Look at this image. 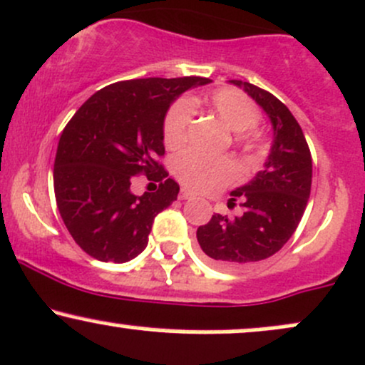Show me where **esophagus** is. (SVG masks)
Masks as SVG:
<instances>
[{
  "mask_svg": "<svg viewBox=\"0 0 365 365\" xmlns=\"http://www.w3.org/2000/svg\"><path fill=\"white\" fill-rule=\"evenodd\" d=\"M192 197H194V194H192L190 190L182 189V192H180V199H182V201H187V199H192Z\"/></svg>",
  "mask_w": 365,
  "mask_h": 365,
  "instance_id": "obj_1",
  "label": "esophagus"
}]
</instances>
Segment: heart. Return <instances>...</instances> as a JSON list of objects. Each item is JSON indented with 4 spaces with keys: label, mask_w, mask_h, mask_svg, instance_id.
<instances>
[{
    "label": "heart",
    "mask_w": 365,
    "mask_h": 365,
    "mask_svg": "<svg viewBox=\"0 0 365 365\" xmlns=\"http://www.w3.org/2000/svg\"><path fill=\"white\" fill-rule=\"evenodd\" d=\"M211 110L227 130L239 133V142L246 149H255L259 142L256 123L259 110L250 97L232 88H222L211 93ZM195 115L194 102L180 98L168 110L164 119V143L171 149L180 147L189 137V130ZM175 175L187 189L195 192H215L230 185L241 176L237 163L230 158H211L197 150H185L175 159Z\"/></svg>",
    "instance_id": "1"
}]
</instances>
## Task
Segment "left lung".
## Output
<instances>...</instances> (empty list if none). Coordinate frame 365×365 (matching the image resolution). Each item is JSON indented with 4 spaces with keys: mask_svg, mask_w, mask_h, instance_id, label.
<instances>
[{
    "mask_svg": "<svg viewBox=\"0 0 365 365\" xmlns=\"http://www.w3.org/2000/svg\"><path fill=\"white\" fill-rule=\"evenodd\" d=\"M232 83L267 112L274 140L263 170L230 192L228 206L239 201L242 213L234 218L213 215L197 228L204 255L222 268H241L277 253L294 234L312 189L310 149L291 110L262 88L237 79Z\"/></svg>",
    "mask_w": 365,
    "mask_h": 365,
    "instance_id": "obj_1",
    "label": "left lung"
}]
</instances>
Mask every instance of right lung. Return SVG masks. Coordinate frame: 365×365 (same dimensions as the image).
Masks as SVG:
<instances>
[{"label": "right lung", "instance_id": "obj_1", "mask_svg": "<svg viewBox=\"0 0 365 365\" xmlns=\"http://www.w3.org/2000/svg\"><path fill=\"white\" fill-rule=\"evenodd\" d=\"M207 78L119 81L91 95L63 128L53 168L57 206L76 244L100 262L124 263L147 247L154 218L178 195L155 159L164 155V118L183 91ZM160 182L135 196L137 174Z\"/></svg>", "mask_w": 365, "mask_h": 365}]
</instances>
